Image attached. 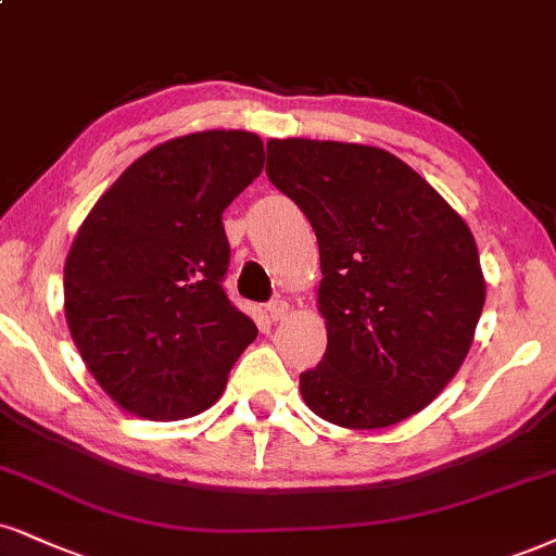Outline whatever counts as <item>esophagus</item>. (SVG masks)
<instances>
[{
	"label": "esophagus",
	"mask_w": 556,
	"mask_h": 556,
	"mask_svg": "<svg viewBox=\"0 0 556 556\" xmlns=\"http://www.w3.org/2000/svg\"><path fill=\"white\" fill-rule=\"evenodd\" d=\"M289 312H291L289 301H283V299H276V301H270V304H267V314H270L273 321L286 319V317H289Z\"/></svg>",
	"instance_id": "esophagus-1"
}]
</instances>
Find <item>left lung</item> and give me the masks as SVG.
Listing matches in <instances>:
<instances>
[{
	"instance_id": "left-lung-1",
	"label": "left lung",
	"mask_w": 556,
	"mask_h": 556,
	"mask_svg": "<svg viewBox=\"0 0 556 556\" xmlns=\"http://www.w3.org/2000/svg\"><path fill=\"white\" fill-rule=\"evenodd\" d=\"M265 173L319 242L327 351L299 376L304 402L351 430L420 413L462 368L488 293L467 222L366 143L270 139Z\"/></svg>"
}]
</instances>
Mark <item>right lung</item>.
Segmentation results:
<instances>
[{
  "mask_svg": "<svg viewBox=\"0 0 556 556\" xmlns=\"http://www.w3.org/2000/svg\"><path fill=\"white\" fill-rule=\"evenodd\" d=\"M263 164V139L250 131L177 136L139 156L81 222L64 265L66 325L126 413H203L257 338L222 286V214Z\"/></svg>",
  "mask_w": 556,
  "mask_h": 556,
  "instance_id": "obj_1",
  "label": "right lung"
}]
</instances>
